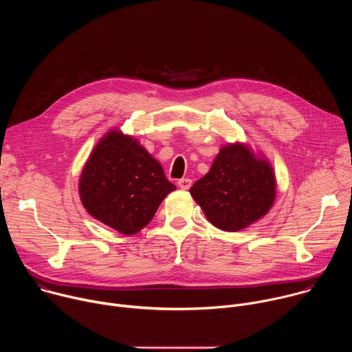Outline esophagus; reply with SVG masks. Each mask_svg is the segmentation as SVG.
Listing matches in <instances>:
<instances>
[{"instance_id":"obj_1","label":"esophagus","mask_w":352,"mask_h":352,"mask_svg":"<svg viewBox=\"0 0 352 352\" xmlns=\"http://www.w3.org/2000/svg\"><path fill=\"white\" fill-rule=\"evenodd\" d=\"M190 185H192V181H190L189 178H181V179L178 181V186H179L181 189H184V190H188V189L190 188Z\"/></svg>"}]
</instances>
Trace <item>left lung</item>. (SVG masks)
Here are the masks:
<instances>
[{"instance_id":"obj_1","label":"left lung","mask_w":352,"mask_h":352,"mask_svg":"<svg viewBox=\"0 0 352 352\" xmlns=\"http://www.w3.org/2000/svg\"><path fill=\"white\" fill-rule=\"evenodd\" d=\"M276 189L270 162L248 143L234 142L220 147L209 173L189 192L214 227L235 232L270 212Z\"/></svg>"}]
</instances>
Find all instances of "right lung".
<instances>
[{
  "label": "right lung",
  "mask_w": 352,
  "mask_h": 352,
  "mask_svg": "<svg viewBox=\"0 0 352 352\" xmlns=\"http://www.w3.org/2000/svg\"><path fill=\"white\" fill-rule=\"evenodd\" d=\"M78 189L91 217L124 235H133L152 221L164 197L177 186L138 139L116 128L93 147Z\"/></svg>",
  "instance_id": "add662e5"
}]
</instances>
